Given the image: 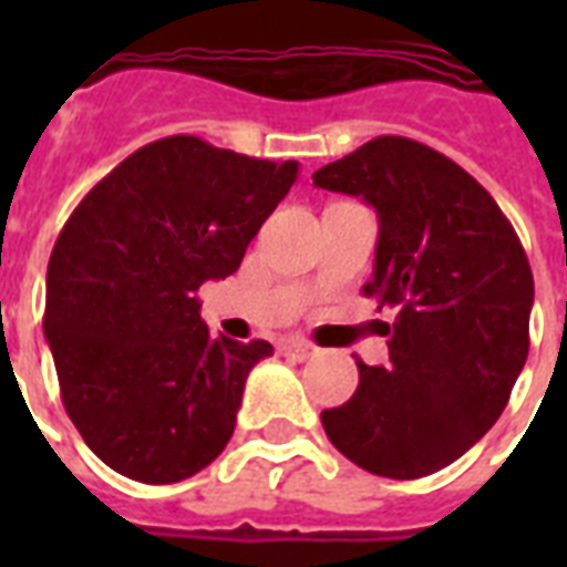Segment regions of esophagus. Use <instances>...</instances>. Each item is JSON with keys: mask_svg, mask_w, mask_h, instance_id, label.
Segmentation results:
<instances>
[{"mask_svg": "<svg viewBox=\"0 0 567 567\" xmlns=\"http://www.w3.org/2000/svg\"><path fill=\"white\" fill-rule=\"evenodd\" d=\"M279 353L291 355L297 362H306L309 355H315V347H311L309 341H282V344H279Z\"/></svg>", "mask_w": 567, "mask_h": 567, "instance_id": "34e87169", "label": "esophagus"}]
</instances>
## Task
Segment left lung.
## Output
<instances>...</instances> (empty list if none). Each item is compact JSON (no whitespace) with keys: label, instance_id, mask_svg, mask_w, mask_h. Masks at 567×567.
<instances>
[{"label":"left lung","instance_id":"1","mask_svg":"<svg viewBox=\"0 0 567 567\" xmlns=\"http://www.w3.org/2000/svg\"><path fill=\"white\" fill-rule=\"evenodd\" d=\"M311 179L377 208L364 293L396 309L391 364L355 359L359 388L320 414L323 430L377 476L435 474L492 430L527 362V252L492 194L412 137H373Z\"/></svg>","mask_w":567,"mask_h":567}]
</instances>
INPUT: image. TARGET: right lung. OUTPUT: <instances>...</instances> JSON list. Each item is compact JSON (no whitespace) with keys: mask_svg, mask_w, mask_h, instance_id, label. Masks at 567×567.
<instances>
[{"mask_svg":"<svg viewBox=\"0 0 567 567\" xmlns=\"http://www.w3.org/2000/svg\"><path fill=\"white\" fill-rule=\"evenodd\" d=\"M293 179L297 162L173 135L120 162L64 223L43 336L70 421L117 474L179 483L229 444L274 347L208 336L196 291L238 270Z\"/></svg>","mask_w":567,"mask_h":567,"instance_id":"add662e5","label":"right lung"}]
</instances>
